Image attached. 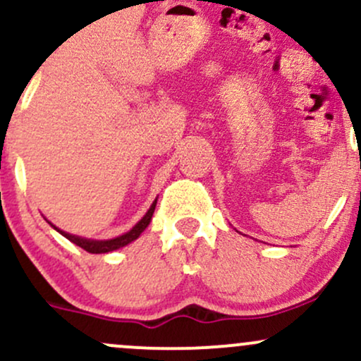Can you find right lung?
I'll list each match as a JSON object with an SVG mask.
<instances>
[{"instance_id":"right-lung-1","label":"right lung","mask_w":361,"mask_h":361,"mask_svg":"<svg viewBox=\"0 0 361 361\" xmlns=\"http://www.w3.org/2000/svg\"><path fill=\"white\" fill-rule=\"evenodd\" d=\"M154 209H156V202L151 205V209L147 210V214L144 215V217L140 219V221L135 224V226L132 227L128 233H126L123 235H118V238H115V239H109V241H91V239H82V238H78V235L62 233V231L57 229V227L52 226V224H51V226L57 231V233H61L62 235H64V238H68L69 241L76 244V246L82 247V250L88 251V252H93V255H100V252H109V251L118 250V247L127 246L128 243H132L134 239H137L140 233H142V231L149 226V222H151L152 214H154Z\"/></svg>"}]
</instances>
